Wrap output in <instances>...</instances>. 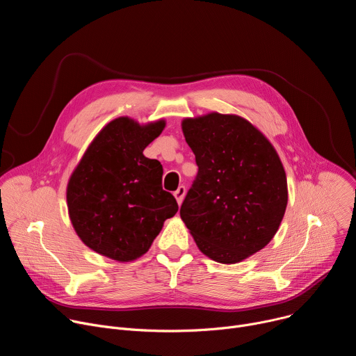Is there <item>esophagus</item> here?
<instances>
[{
	"label": "esophagus",
	"instance_id": "obj_1",
	"mask_svg": "<svg viewBox=\"0 0 356 356\" xmlns=\"http://www.w3.org/2000/svg\"><path fill=\"white\" fill-rule=\"evenodd\" d=\"M173 195H175V198H176V201H177V204L180 206L183 198H184V195H186V187H184V186H180V187L173 193Z\"/></svg>",
	"mask_w": 356,
	"mask_h": 356
}]
</instances>
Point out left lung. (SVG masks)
Segmentation results:
<instances>
[{
	"label": "left lung",
	"mask_w": 356,
	"mask_h": 356,
	"mask_svg": "<svg viewBox=\"0 0 356 356\" xmlns=\"http://www.w3.org/2000/svg\"><path fill=\"white\" fill-rule=\"evenodd\" d=\"M198 175L180 217L210 259L232 265L264 249L287 207V179L270 140L246 118L209 113L183 118Z\"/></svg>",
	"instance_id": "left-lung-1"
}]
</instances>
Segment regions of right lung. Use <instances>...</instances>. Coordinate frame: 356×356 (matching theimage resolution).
I'll return each mask as SVG.
<instances>
[{
	"mask_svg": "<svg viewBox=\"0 0 356 356\" xmlns=\"http://www.w3.org/2000/svg\"><path fill=\"white\" fill-rule=\"evenodd\" d=\"M166 127L118 117L87 146L66 188L72 225L81 242L113 261L132 262L149 250L179 206L162 188L159 161L143 149Z\"/></svg>",
	"mask_w": 356,
	"mask_h": 356,
	"instance_id": "add662e5",
	"label": "right lung"
}]
</instances>
